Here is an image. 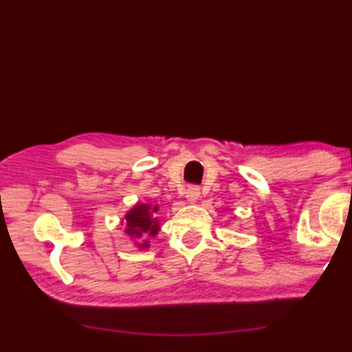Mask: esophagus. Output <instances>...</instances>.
Masks as SVG:
<instances>
[{
	"label": "esophagus",
	"mask_w": 352,
	"mask_h": 352,
	"mask_svg": "<svg viewBox=\"0 0 352 352\" xmlns=\"http://www.w3.org/2000/svg\"><path fill=\"white\" fill-rule=\"evenodd\" d=\"M184 194H186V200L189 204H195L200 197V189L197 186H189Z\"/></svg>",
	"instance_id": "esophagus-1"
}]
</instances>
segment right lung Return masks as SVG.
I'll return each instance as SVG.
<instances>
[{"label": "right lung", "mask_w": 352, "mask_h": 352, "mask_svg": "<svg viewBox=\"0 0 352 352\" xmlns=\"http://www.w3.org/2000/svg\"><path fill=\"white\" fill-rule=\"evenodd\" d=\"M158 211V206H152L151 204H138L126 212L122 219L124 231L129 236V239L133 242L138 250L148 248V237H153L160 231V220L155 216Z\"/></svg>", "instance_id": "obj_1"}]
</instances>
